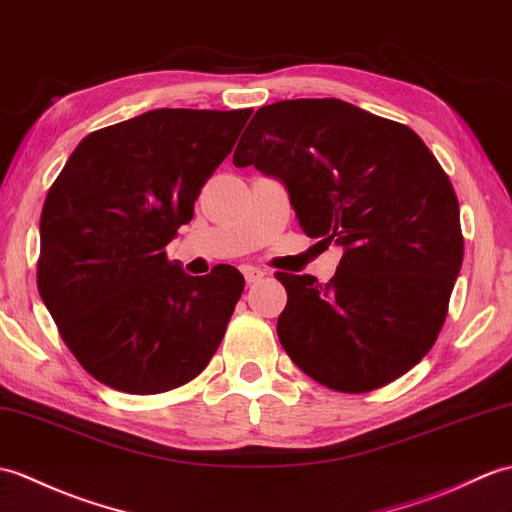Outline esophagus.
<instances>
[{"instance_id":"obj_1","label":"esophagus","mask_w":512,"mask_h":512,"mask_svg":"<svg viewBox=\"0 0 512 512\" xmlns=\"http://www.w3.org/2000/svg\"><path fill=\"white\" fill-rule=\"evenodd\" d=\"M242 275H244L246 283H257L261 277L266 275V272L261 268H255V266H242Z\"/></svg>"}]
</instances>
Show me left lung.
Masks as SVG:
<instances>
[{
  "label": "left lung",
  "mask_w": 512,
  "mask_h": 512,
  "mask_svg": "<svg viewBox=\"0 0 512 512\" xmlns=\"http://www.w3.org/2000/svg\"><path fill=\"white\" fill-rule=\"evenodd\" d=\"M233 165L288 189L301 229L344 248L334 279L277 272V334L318 384L366 392L408 373L438 338L462 266L447 174L408 126L336 98L261 106Z\"/></svg>",
  "instance_id": "left-lung-1"
}]
</instances>
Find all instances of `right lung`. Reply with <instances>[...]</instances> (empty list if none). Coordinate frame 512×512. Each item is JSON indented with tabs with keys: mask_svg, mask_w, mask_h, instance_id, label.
Instances as JSON below:
<instances>
[{
	"mask_svg": "<svg viewBox=\"0 0 512 512\" xmlns=\"http://www.w3.org/2000/svg\"><path fill=\"white\" fill-rule=\"evenodd\" d=\"M253 109H154L87 135L41 213L39 294L98 382L157 395L192 382L240 301L233 266L192 277L168 246Z\"/></svg>",
	"mask_w": 512,
	"mask_h": 512,
	"instance_id": "add662e5",
	"label": "right lung"
}]
</instances>
